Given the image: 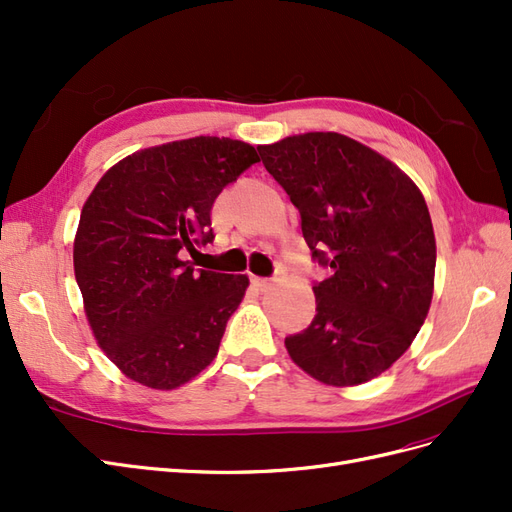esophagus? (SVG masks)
<instances>
[{
    "mask_svg": "<svg viewBox=\"0 0 512 512\" xmlns=\"http://www.w3.org/2000/svg\"><path fill=\"white\" fill-rule=\"evenodd\" d=\"M252 282L258 290H269L273 286V280H269V277H252Z\"/></svg>",
    "mask_w": 512,
    "mask_h": 512,
    "instance_id": "34e87169",
    "label": "esophagus"
}]
</instances>
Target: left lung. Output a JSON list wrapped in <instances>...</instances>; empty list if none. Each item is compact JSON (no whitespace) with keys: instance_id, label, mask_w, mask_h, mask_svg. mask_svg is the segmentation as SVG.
<instances>
[{"instance_id":"8db88e82","label":"left lung","mask_w":512,"mask_h":512,"mask_svg":"<svg viewBox=\"0 0 512 512\" xmlns=\"http://www.w3.org/2000/svg\"><path fill=\"white\" fill-rule=\"evenodd\" d=\"M260 160L301 213L318 265L316 316L286 337L290 359L331 386L380 376L427 318L436 237L421 190L391 160L337 132L260 145Z\"/></svg>"}]
</instances>
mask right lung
Listing matches in <instances>:
<instances>
[{"mask_svg": "<svg viewBox=\"0 0 512 512\" xmlns=\"http://www.w3.org/2000/svg\"><path fill=\"white\" fill-rule=\"evenodd\" d=\"M260 158L232 138L194 136L108 168L74 239V275L100 348L130 380L170 391L218 354L247 275L194 269L213 241L211 207Z\"/></svg>", "mask_w": 512, "mask_h": 512, "instance_id": "obj_1", "label": "right lung"}]
</instances>
